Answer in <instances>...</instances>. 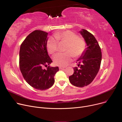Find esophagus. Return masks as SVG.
<instances>
[{"label":"esophagus","instance_id":"esophagus-1","mask_svg":"<svg viewBox=\"0 0 122 122\" xmlns=\"http://www.w3.org/2000/svg\"><path fill=\"white\" fill-rule=\"evenodd\" d=\"M65 68V67H61V66L59 67V69L60 70H63V69H64Z\"/></svg>","mask_w":122,"mask_h":122}]
</instances>
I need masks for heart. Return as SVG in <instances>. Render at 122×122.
I'll return each mask as SVG.
<instances>
[{"label":"heart","instance_id":"obj_1","mask_svg":"<svg viewBox=\"0 0 122 122\" xmlns=\"http://www.w3.org/2000/svg\"><path fill=\"white\" fill-rule=\"evenodd\" d=\"M55 36L50 37L47 42V49L49 53L53 54L57 50L58 41L67 43L65 53H58L53 57L55 65L66 66L72 60L73 56L78 57L81 55L86 49L85 41L79 38L73 31L66 30L56 33Z\"/></svg>","mask_w":122,"mask_h":122}]
</instances>
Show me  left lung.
Instances as JSON below:
<instances>
[{"instance_id": "1", "label": "left lung", "mask_w": 122, "mask_h": 122, "mask_svg": "<svg viewBox=\"0 0 122 122\" xmlns=\"http://www.w3.org/2000/svg\"><path fill=\"white\" fill-rule=\"evenodd\" d=\"M80 33L84 38L86 47L76 62L80 68H74V74L69 76V79L73 86L82 87L90 84L97 75L102 54L99 44L93 35L85 29H81Z\"/></svg>"}]
</instances>
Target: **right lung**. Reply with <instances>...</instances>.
Returning a JSON list of instances; mask_svg holds the SVG:
<instances>
[{"mask_svg":"<svg viewBox=\"0 0 122 122\" xmlns=\"http://www.w3.org/2000/svg\"><path fill=\"white\" fill-rule=\"evenodd\" d=\"M48 33L36 30L29 35L21 45L19 65L25 81L31 86L44 91L52 86L58 67H50L52 62L47 51ZM43 66L47 69H43Z\"/></svg>","mask_w":122,"mask_h":122,"instance_id":"right-lung-1","label":"right lung"}]
</instances>
